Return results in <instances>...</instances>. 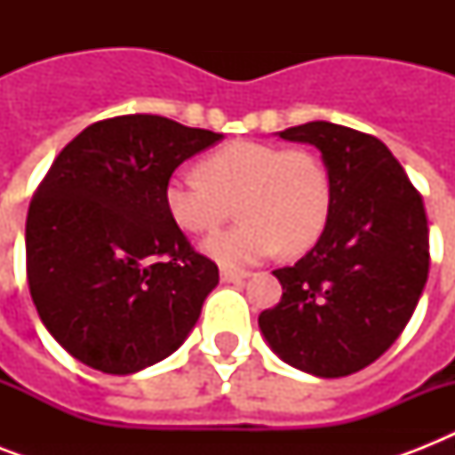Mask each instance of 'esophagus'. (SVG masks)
Segmentation results:
<instances>
[{
  "mask_svg": "<svg viewBox=\"0 0 455 455\" xmlns=\"http://www.w3.org/2000/svg\"><path fill=\"white\" fill-rule=\"evenodd\" d=\"M250 278V271H238V269H228V267H221V281L224 283H241Z\"/></svg>",
  "mask_w": 455,
  "mask_h": 455,
  "instance_id": "34e87169",
  "label": "esophagus"
}]
</instances>
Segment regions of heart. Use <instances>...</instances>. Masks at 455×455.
<instances>
[{
	"label": "heart",
	"instance_id": "b5f03b06",
	"mask_svg": "<svg viewBox=\"0 0 455 455\" xmlns=\"http://www.w3.org/2000/svg\"><path fill=\"white\" fill-rule=\"evenodd\" d=\"M164 207L177 227L203 234L227 220L234 203L241 221L203 241L221 267H248L285 252H302L323 234L332 205L331 174L304 148L264 141H231L200 163L174 172L164 184Z\"/></svg>",
	"mask_w": 455,
	"mask_h": 455
}]
</instances>
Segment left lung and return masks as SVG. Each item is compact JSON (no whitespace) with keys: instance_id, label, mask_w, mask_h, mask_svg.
Instances as JSON below:
<instances>
[{"instance_id":"left-lung-1","label":"left lung","mask_w":455,"mask_h":455,"mask_svg":"<svg viewBox=\"0 0 455 455\" xmlns=\"http://www.w3.org/2000/svg\"><path fill=\"white\" fill-rule=\"evenodd\" d=\"M278 137L321 151L332 205L316 245L274 271L283 295L259 314V331L304 373L352 375L387 352L423 295L430 271L423 196L371 134L318 120Z\"/></svg>"}]
</instances>
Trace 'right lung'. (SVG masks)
Returning <instances> with one entry per match:
<instances>
[{"instance_id": "obj_1", "label": "right lung", "mask_w": 455, "mask_h": 455, "mask_svg": "<svg viewBox=\"0 0 455 455\" xmlns=\"http://www.w3.org/2000/svg\"><path fill=\"white\" fill-rule=\"evenodd\" d=\"M160 116L89 124L32 196L25 262L53 339L89 368L130 375L184 345L220 283L164 207L179 164L221 141Z\"/></svg>"}]
</instances>
